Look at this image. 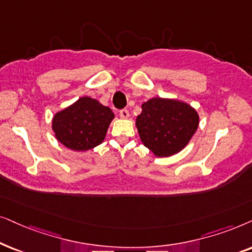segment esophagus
Here are the masks:
<instances>
[{
    "label": "esophagus",
    "mask_w": 252,
    "mask_h": 252,
    "mask_svg": "<svg viewBox=\"0 0 252 252\" xmlns=\"http://www.w3.org/2000/svg\"><path fill=\"white\" fill-rule=\"evenodd\" d=\"M120 116L122 117V119H128V117H129V110L126 109V108L121 109L120 110Z\"/></svg>",
    "instance_id": "1"
}]
</instances>
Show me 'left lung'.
<instances>
[{
	"label": "left lung",
	"instance_id": "8db88e82",
	"mask_svg": "<svg viewBox=\"0 0 252 252\" xmlns=\"http://www.w3.org/2000/svg\"><path fill=\"white\" fill-rule=\"evenodd\" d=\"M142 109L137 129L144 145L158 157L180 152L198 128L196 110L177 100L153 98L143 103Z\"/></svg>",
	"mask_w": 252,
	"mask_h": 252
}]
</instances>
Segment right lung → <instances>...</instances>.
<instances>
[{"label": "right lung", "mask_w": 252, "mask_h": 252, "mask_svg": "<svg viewBox=\"0 0 252 252\" xmlns=\"http://www.w3.org/2000/svg\"><path fill=\"white\" fill-rule=\"evenodd\" d=\"M113 119L109 107L84 96L54 116L53 130L64 146L73 151H86L102 143Z\"/></svg>", "instance_id": "add662e5"}]
</instances>
